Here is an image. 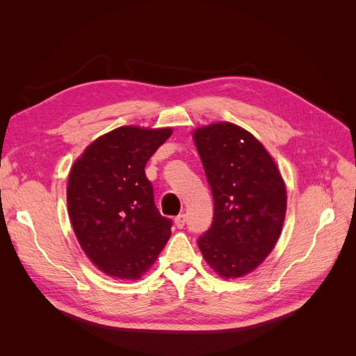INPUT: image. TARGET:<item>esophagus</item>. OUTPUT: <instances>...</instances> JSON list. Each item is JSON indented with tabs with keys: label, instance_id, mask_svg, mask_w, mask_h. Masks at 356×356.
Listing matches in <instances>:
<instances>
[{
	"label": "esophagus",
	"instance_id": "esophagus-1",
	"mask_svg": "<svg viewBox=\"0 0 356 356\" xmlns=\"http://www.w3.org/2000/svg\"><path fill=\"white\" fill-rule=\"evenodd\" d=\"M175 225L178 229H182L186 225V213H179L175 217Z\"/></svg>",
	"mask_w": 356,
	"mask_h": 356
}]
</instances>
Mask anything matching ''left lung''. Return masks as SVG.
<instances>
[{
  "mask_svg": "<svg viewBox=\"0 0 356 356\" xmlns=\"http://www.w3.org/2000/svg\"><path fill=\"white\" fill-rule=\"evenodd\" d=\"M213 197L211 229L197 239L222 277L252 272L282 230L286 190L273 159L245 129L217 123L193 135Z\"/></svg>",
  "mask_w": 356,
  "mask_h": 356,
  "instance_id": "8db88e82",
  "label": "left lung"
}]
</instances>
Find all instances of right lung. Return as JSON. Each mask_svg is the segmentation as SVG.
<instances>
[{
	"label": "right lung",
	"instance_id": "1",
	"mask_svg": "<svg viewBox=\"0 0 356 356\" xmlns=\"http://www.w3.org/2000/svg\"><path fill=\"white\" fill-rule=\"evenodd\" d=\"M172 129L122 126L90 144L75 161L67 190L75 236L104 273L138 279L163 250L172 221L154 203L145 165Z\"/></svg>",
	"mask_w": 356,
	"mask_h": 356
}]
</instances>
